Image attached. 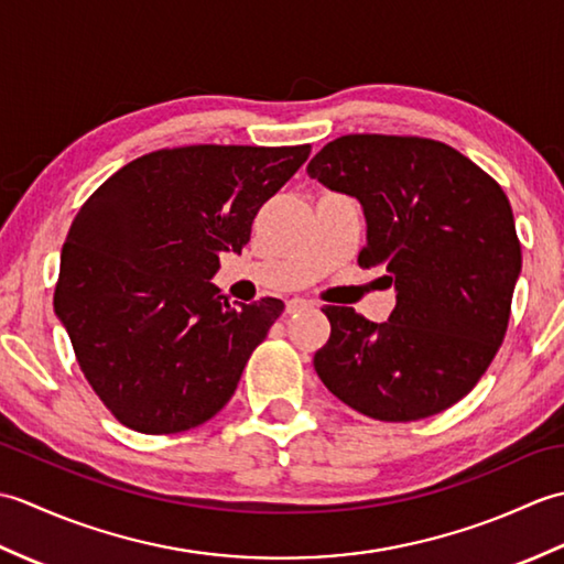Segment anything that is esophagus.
<instances>
[{
    "mask_svg": "<svg viewBox=\"0 0 564 564\" xmlns=\"http://www.w3.org/2000/svg\"><path fill=\"white\" fill-rule=\"evenodd\" d=\"M307 307H313V303L305 301V297H291V301L285 303V313L297 315V313H303V310H307Z\"/></svg>",
    "mask_w": 564,
    "mask_h": 564,
    "instance_id": "esophagus-1",
    "label": "esophagus"
}]
</instances>
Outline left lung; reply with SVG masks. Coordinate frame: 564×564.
I'll return each instance as SVG.
<instances>
[{
	"mask_svg": "<svg viewBox=\"0 0 564 564\" xmlns=\"http://www.w3.org/2000/svg\"><path fill=\"white\" fill-rule=\"evenodd\" d=\"M307 174L364 206L358 267L398 291L388 322L327 305L332 334L315 370L332 394L380 422H416L463 400L509 327L521 242L509 198L446 142L341 135Z\"/></svg>",
	"mask_w": 564,
	"mask_h": 564,
	"instance_id": "obj_1",
	"label": "left lung"
}]
</instances>
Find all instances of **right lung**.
<instances>
[{
    "mask_svg": "<svg viewBox=\"0 0 564 564\" xmlns=\"http://www.w3.org/2000/svg\"><path fill=\"white\" fill-rule=\"evenodd\" d=\"M307 154L310 145L158 150L79 208L59 257L55 315L84 378L123 426L178 434L230 402L283 303L232 307L210 279Z\"/></svg>",
    "mask_w": 564,
    "mask_h": 564,
    "instance_id": "1",
    "label": "right lung"
}]
</instances>
